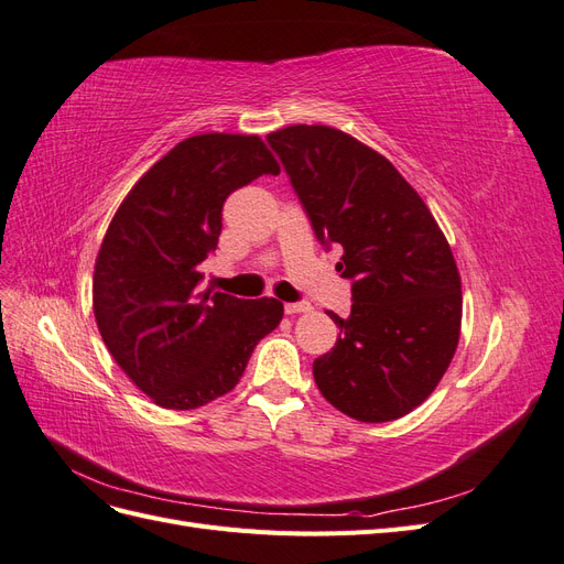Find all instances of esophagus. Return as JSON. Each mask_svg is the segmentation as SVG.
Segmentation results:
<instances>
[{"instance_id": "1", "label": "esophagus", "mask_w": 564, "mask_h": 564, "mask_svg": "<svg viewBox=\"0 0 564 564\" xmlns=\"http://www.w3.org/2000/svg\"><path fill=\"white\" fill-rule=\"evenodd\" d=\"M308 311H311V303H286L284 305L286 315H299V313H308Z\"/></svg>"}]
</instances>
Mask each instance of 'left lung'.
Instances as JSON below:
<instances>
[{"instance_id": "obj_1", "label": "left lung", "mask_w": 564, "mask_h": 564, "mask_svg": "<svg viewBox=\"0 0 564 564\" xmlns=\"http://www.w3.org/2000/svg\"><path fill=\"white\" fill-rule=\"evenodd\" d=\"M322 245H340L350 317L313 362L329 404L365 423L429 400L460 336V275L431 209L381 152L324 124L268 133Z\"/></svg>"}]
</instances>
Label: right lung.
Listing matches in <instances>:
<instances>
[{
    "mask_svg": "<svg viewBox=\"0 0 564 564\" xmlns=\"http://www.w3.org/2000/svg\"><path fill=\"white\" fill-rule=\"evenodd\" d=\"M263 174L280 164L259 135H191L135 181L110 220L94 268L96 324L158 406L187 412L226 395L284 315L278 299L199 292L226 197Z\"/></svg>",
    "mask_w": 564,
    "mask_h": 564,
    "instance_id": "1",
    "label": "right lung"
}]
</instances>
